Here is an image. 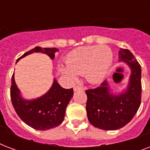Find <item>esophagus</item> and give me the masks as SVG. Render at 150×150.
<instances>
[{
	"label": "esophagus",
	"mask_w": 150,
	"mask_h": 150,
	"mask_svg": "<svg viewBox=\"0 0 150 150\" xmlns=\"http://www.w3.org/2000/svg\"><path fill=\"white\" fill-rule=\"evenodd\" d=\"M78 90H84V88L82 86H79L74 87V91H78Z\"/></svg>",
	"instance_id": "esophagus-1"
}]
</instances>
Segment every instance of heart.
<instances>
[{"instance_id": "1", "label": "heart", "mask_w": 150, "mask_h": 150, "mask_svg": "<svg viewBox=\"0 0 150 150\" xmlns=\"http://www.w3.org/2000/svg\"><path fill=\"white\" fill-rule=\"evenodd\" d=\"M68 67L61 66L63 75L75 79V74L84 75L90 82H101L113 63V54L106 46L82 47L71 51L65 59Z\"/></svg>"}]
</instances>
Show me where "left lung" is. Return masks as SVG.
<instances>
[{
    "label": "left lung",
    "mask_w": 150,
    "mask_h": 150,
    "mask_svg": "<svg viewBox=\"0 0 150 150\" xmlns=\"http://www.w3.org/2000/svg\"><path fill=\"white\" fill-rule=\"evenodd\" d=\"M119 56V61L128 63L132 69L127 90L118 96L110 93L107 81L95 89L86 90L88 120L94 127L103 130H117L125 126L141 104V66L128 49L121 48Z\"/></svg>",
    "instance_id": "1"
}]
</instances>
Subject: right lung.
I'll use <instances>...</instances> for the list:
<instances>
[{"instance_id": "1", "label": "right lung", "mask_w": 150, "mask_h": 150, "mask_svg": "<svg viewBox=\"0 0 150 150\" xmlns=\"http://www.w3.org/2000/svg\"><path fill=\"white\" fill-rule=\"evenodd\" d=\"M58 51L57 48H42L36 47L25 53L20 58L33 52L47 54L51 59ZM19 90L15 84L14 74L11 77L10 89L11 100L18 116L25 123L36 130H47L60 125L64 120L66 107L73 96V89H64L54 80L50 89L40 98L25 100L20 96Z\"/></svg>"}]
</instances>
